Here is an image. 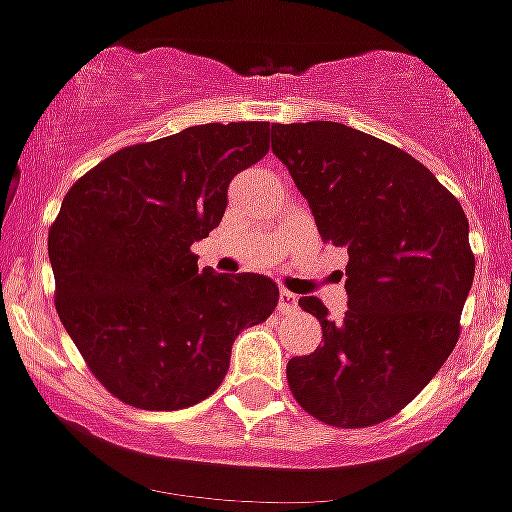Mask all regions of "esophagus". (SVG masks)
Here are the masks:
<instances>
[{"label": "esophagus", "instance_id": "34e87169", "mask_svg": "<svg viewBox=\"0 0 512 512\" xmlns=\"http://www.w3.org/2000/svg\"><path fill=\"white\" fill-rule=\"evenodd\" d=\"M298 298L293 296L291 291H286V288H281V293H278V311L281 313H291L293 308H296Z\"/></svg>", "mask_w": 512, "mask_h": 512}]
</instances>
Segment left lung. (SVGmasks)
I'll return each instance as SVG.
<instances>
[{"label": "left lung", "mask_w": 512, "mask_h": 512, "mask_svg": "<svg viewBox=\"0 0 512 512\" xmlns=\"http://www.w3.org/2000/svg\"><path fill=\"white\" fill-rule=\"evenodd\" d=\"M271 149L321 239L348 249L346 316L331 321L316 296L298 301L321 321L323 343L288 361V386L328 426H376L458 343L475 276L465 211L421 161L346 124H273Z\"/></svg>", "instance_id": "1"}]
</instances>
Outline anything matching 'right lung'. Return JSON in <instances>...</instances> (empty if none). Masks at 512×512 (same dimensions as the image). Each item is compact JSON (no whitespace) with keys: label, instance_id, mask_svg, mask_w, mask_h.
<instances>
[{"label":"right lung","instance_id":"right-lung-1","mask_svg":"<svg viewBox=\"0 0 512 512\" xmlns=\"http://www.w3.org/2000/svg\"><path fill=\"white\" fill-rule=\"evenodd\" d=\"M268 121L189 126L119 149L67 191L49 229L57 313L96 381L121 403L179 411L224 381L231 346L278 286L199 268L194 241L226 211L239 171L268 154Z\"/></svg>","mask_w":512,"mask_h":512}]
</instances>
